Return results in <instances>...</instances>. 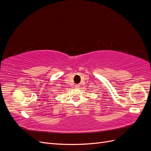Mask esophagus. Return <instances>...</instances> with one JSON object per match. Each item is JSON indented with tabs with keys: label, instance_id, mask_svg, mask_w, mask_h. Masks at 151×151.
<instances>
[{
	"label": "esophagus",
	"instance_id": "34e87169",
	"mask_svg": "<svg viewBox=\"0 0 151 151\" xmlns=\"http://www.w3.org/2000/svg\"><path fill=\"white\" fill-rule=\"evenodd\" d=\"M75 87H76V88H79V84H76V85L75 86Z\"/></svg>",
	"mask_w": 151,
	"mask_h": 151
}]
</instances>
